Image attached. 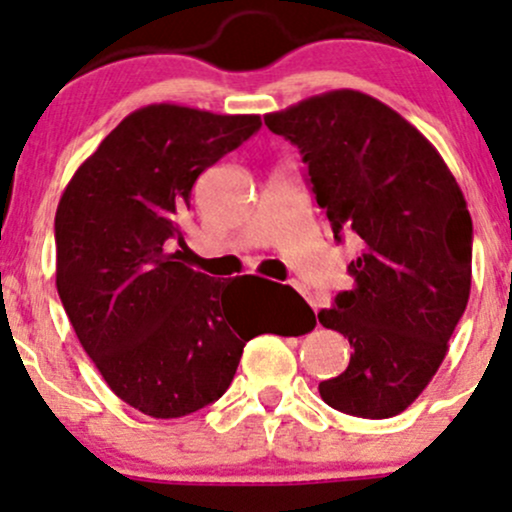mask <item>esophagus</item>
<instances>
[{
	"instance_id": "1",
	"label": "esophagus",
	"mask_w": 512,
	"mask_h": 512,
	"mask_svg": "<svg viewBox=\"0 0 512 512\" xmlns=\"http://www.w3.org/2000/svg\"><path fill=\"white\" fill-rule=\"evenodd\" d=\"M292 287H295V290H297V292H300V295L304 297V300H307L309 304H312V307H314V312H317V302H314V297H312V295H309V292H307V287H304V285H300V283H292Z\"/></svg>"
}]
</instances>
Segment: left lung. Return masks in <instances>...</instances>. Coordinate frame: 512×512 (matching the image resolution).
I'll return each mask as SVG.
<instances>
[{"instance_id":"1","label":"left lung","mask_w":512,"mask_h":512,"mask_svg":"<svg viewBox=\"0 0 512 512\" xmlns=\"http://www.w3.org/2000/svg\"><path fill=\"white\" fill-rule=\"evenodd\" d=\"M300 149L333 237L353 234V287L319 321L348 338L350 363L319 384L336 411L392 418L447 355L472 290V217L440 152L363 91L336 89L263 116Z\"/></svg>"}]
</instances>
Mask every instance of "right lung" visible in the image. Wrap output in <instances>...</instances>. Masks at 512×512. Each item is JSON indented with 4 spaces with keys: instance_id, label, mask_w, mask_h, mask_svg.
<instances>
[{
    "instance_id": "right-lung-1",
    "label": "right lung",
    "mask_w": 512,
    "mask_h": 512,
    "mask_svg": "<svg viewBox=\"0 0 512 512\" xmlns=\"http://www.w3.org/2000/svg\"><path fill=\"white\" fill-rule=\"evenodd\" d=\"M258 128L261 116L176 103L137 108L74 171L57 205L62 307L113 394L145 416L181 418L220 399L246 341L266 331L261 304L239 295L246 275L222 283L174 251L186 246L193 183Z\"/></svg>"
}]
</instances>
